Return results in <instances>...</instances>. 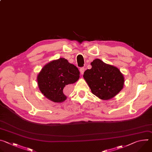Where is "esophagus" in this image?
<instances>
[{"mask_svg":"<svg viewBox=\"0 0 152 152\" xmlns=\"http://www.w3.org/2000/svg\"><path fill=\"white\" fill-rule=\"evenodd\" d=\"M79 70H80V73H81L82 75H83V73H84V72H85V68H84V67H80Z\"/></svg>","mask_w":152,"mask_h":152,"instance_id":"1","label":"esophagus"}]
</instances>
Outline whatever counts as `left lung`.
I'll return each instance as SVG.
<instances>
[{
  "mask_svg": "<svg viewBox=\"0 0 152 152\" xmlns=\"http://www.w3.org/2000/svg\"><path fill=\"white\" fill-rule=\"evenodd\" d=\"M91 64L92 68L86 70L83 76L93 94L102 100L114 97L123 87V75L117 67L99 59H94Z\"/></svg>",
  "mask_w": 152,
  "mask_h": 152,
  "instance_id": "8db88e82",
  "label": "left lung"
}]
</instances>
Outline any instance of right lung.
Returning a JSON list of instances; mask_svg holds the SVG:
<instances>
[{"label":"right lung","instance_id":"obj_1","mask_svg":"<svg viewBox=\"0 0 152 152\" xmlns=\"http://www.w3.org/2000/svg\"><path fill=\"white\" fill-rule=\"evenodd\" d=\"M79 71L75 65L64 58H59L46 64L38 75L39 90L45 97L54 102L66 99L64 90L69 84L76 82Z\"/></svg>","mask_w":152,"mask_h":152}]
</instances>
